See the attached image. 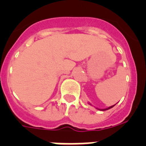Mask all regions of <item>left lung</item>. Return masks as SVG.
<instances>
[{
    "label": "left lung",
    "instance_id": "obj_1",
    "mask_svg": "<svg viewBox=\"0 0 146 146\" xmlns=\"http://www.w3.org/2000/svg\"><path fill=\"white\" fill-rule=\"evenodd\" d=\"M89 104H90V105H91V104H90V103H89ZM115 105L111 106V107H110V108H106V109H98V108H97V109H98V110H102V111H104V110H109V109H110V108H113V107H114V106H115Z\"/></svg>",
    "mask_w": 146,
    "mask_h": 146
}]
</instances>
